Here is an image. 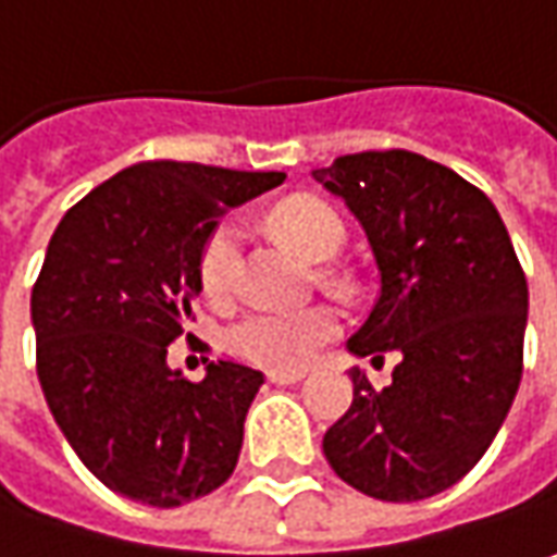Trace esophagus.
<instances>
[{"label": "esophagus", "instance_id": "1", "mask_svg": "<svg viewBox=\"0 0 557 557\" xmlns=\"http://www.w3.org/2000/svg\"><path fill=\"white\" fill-rule=\"evenodd\" d=\"M268 379L274 382V385H296L305 379V370H271Z\"/></svg>", "mask_w": 557, "mask_h": 557}]
</instances>
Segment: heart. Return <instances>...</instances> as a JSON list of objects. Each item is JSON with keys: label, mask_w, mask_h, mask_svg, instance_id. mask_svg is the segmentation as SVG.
<instances>
[{"label": "heart", "mask_w": 557, "mask_h": 557, "mask_svg": "<svg viewBox=\"0 0 557 557\" xmlns=\"http://www.w3.org/2000/svg\"><path fill=\"white\" fill-rule=\"evenodd\" d=\"M271 227L308 261H330L345 243V224L330 202L317 197L283 200L271 212ZM240 274V234L219 224L200 252V289L212 305L231 301ZM338 333V314L326 305L298 311L259 308L231 326V351L264 370H301Z\"/></svg>", "instance_id": "1"}]
</instances>
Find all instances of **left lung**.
Returning <instances> with one entry per match:
<instances>
[{"mask_svg": "<svg viewBox=\"0 0 557 557\" xmlns=\"http://www.w3.org/2000/svg\"><path fill=\"white\" fill-rule=\"evenodd\" d=\"M311 175L355 212L379 268V298L348 351L400 357L385 388L351 370L355 400L323 453L373 499H429L478 466L518 394L521 261L487 194L419 153L363 150Z\"/></svg>", "mask_w": 557, "mask_h": 557, "instance_id": "1", "label": "left lung"}]
</instances>
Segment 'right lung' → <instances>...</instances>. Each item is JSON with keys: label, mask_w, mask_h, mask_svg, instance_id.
<instances>
[{"label": "right lung", "mask_w": 557, "mask_h": 557, "mask_svg": "<svg viewBox=\"0 0 557 557\" xmlns=\"http://www.w3.org/2000/svg\"><path fill=\"white\" fill-rule=\"evenodd\" d=\"M283 178L135 163L86 194L51 234L29 296L39 385L86 469L125 499L184 506L237 469L264 375L219 360L190 382L165 355L194 320L202 243L227 209Z\"/></svg>", "instance_id": "add662e5"}]
</instances>
